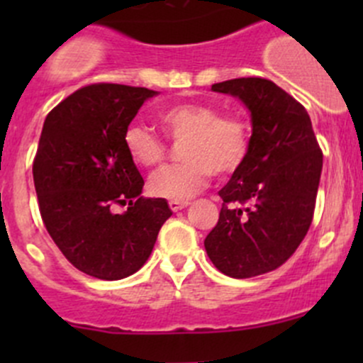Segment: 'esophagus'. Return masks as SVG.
Returning <instances> with one entry per match:
<instances>
[{
  "instance_id": "34e87169",
  "label": "esophagus",
  "mask_w": 363,
  "mask_h": 363,
  "mask_svg": "<svg viewBox=\"0 0 363 363\" xmlns=\"http://www.w3.org/2000/svg\"><path fill=\"white\" fill-rule=\"evenodd\" d=\"M168 205H170L172 211L177 212V211H182V208H184V207H188L189 202H188V200H184V202H175V200H170V202H168Z\"/></svg>"
}]
</instances>
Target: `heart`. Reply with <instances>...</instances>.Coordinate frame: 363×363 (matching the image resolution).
I'll return each mask as SVG.
<instances>
[{
    "mask_svg": "<svg viewBox=\"0 0 363 363\" xmlns=\"http://www.w3.org/2000/svg\"><path fill=\"white\" fill-rule=\"evenodd\" d=\"M158 119L172 138H186V163L152 175L149 193L156 199L184 202L202 191L211 174H233L246 158L250 130L239 116H219L207 104H175L161 108ZM124 145L131 160L145 168L160 167L167 156L163 140L144 124L126 128Z\"/></svg>",
    "mask_w": 363,
    "mask_h": 363,
    "instance_id": "1",
    "label": "heart"
}]
</instances>
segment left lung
<instances>
[{
	"mask_svg": "<svg viewBox=\"0 0 363 363\" xmlns=\"http://www.w3.org/2000/svg\"><path fill=\"white\" fill-rule=\"evenodd\" d=\"M211 89L239 98L252 131L242 164L219 189V221L203 244L216 269L246 279L283 265L303 240L323 155L309 113L270 80L246 77Z\"/></svg>",
	"mask_w": 363,
	"mask_h": 363,
	"instance_id": "obj_1",
	"label": "left lung"
}]
</instances>
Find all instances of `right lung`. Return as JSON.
Instances as JSON below:
<instances>
[{"instance_id":"right-lung-1","label":"right lung","mask_w":363,"mask_h":363,"mask_svg":"<svg viewBox=\"0 0 363 363\" xmlns=\"http://www.w3.org/2000/svg\"><path fill=\"white\" fill-rule=\"evenodd\" d=\"M158 91L91 84L69 94L43 123L33 181L56 246L87 276L117 281L144 267L172 216L164 199H144V179L124 131ZM116 204H128L121 215Z\"/></svg>"}]
</instances>
